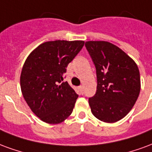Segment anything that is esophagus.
I'll list each match as a JSON object with an SVG mask.
<instances>
[{
  "instance_id": "esophagus-1",
  "label": "esophagus",
  "mask_w": 152,
  "mask_h": 152,
  "mask_svg": "<svg viewBox=\"0 0 152 152\" xmlns=\"http://www.w3.org/2000/svg\"><path fill=\"white\" fill-rule=\"evenodd\" d=\"M79 90H80L81 92H83V86H79Z\"/></svg>"
}]
</instances>
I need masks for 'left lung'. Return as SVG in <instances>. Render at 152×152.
<instances>
[{
    "mask_svg": "<svg viewBox=\"0 0 152 152\" xmlns=\"http://www.w3.org/2000/svg\"><path fill=\"white\" fill-rule=\"evenodd\" d=\"M96 69L97 90L89 98L91 113L101 121L113 123L129 113L141 89L140 75L134 61L107 41L85 43Z\"/></svg>",
    "mask_w": 152,
    "mask_h": 152,
    "instance_id": "left-lung-1",
    "label": "left lung"
}]
</instances>
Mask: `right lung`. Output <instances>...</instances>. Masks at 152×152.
<instances>
[{
    "label": "right lung",
    "instance_id": "1",
    "mask_svg": "<svg viewBox=\"0 0 152 152\" xmlns=\"http://www.w3.org/2000/svg\"><path fill=\"white\" fill-rule=\"evenodd\" d=\"M83 45V40L48 41L27 56L20 76L21 91L31 111L44 122L59 124L72 113L78 96L63 77Z\"/></svg>",
    "mask_w": 152,
    "mask_h": 152
}]
</instances>
